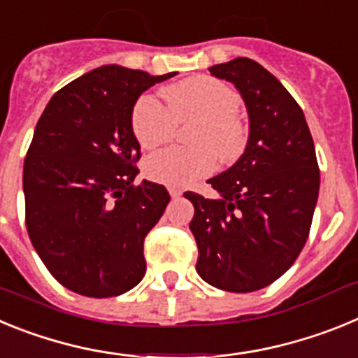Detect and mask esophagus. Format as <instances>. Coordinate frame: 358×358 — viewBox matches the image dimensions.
<instances>
[{
	"label": "esophagus",
	"mask_w": 358,
	"mask_h": 358,
	"mask_svg": "<svg viewBox=\"0 0 358 358\" xmlns=\"http://www.w3.org/2000/svg\"><path fill=\"white\" fill-rule=\"evenodd\" d=\"M170 195H172V199H179L182 195V189L179 188H170Z\"/></svg>",
	"instance_id": "esophagus-1"
}]
</instances>
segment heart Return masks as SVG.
<instances>
[{
	"label": "heart",
	"mask_w": 358,
	"mask_h": 358,
	"mask_svg": "<svg viewBox=\"0 0 358 358\" xmlns=\"http://www.w3.org/2000/svg\"><path fill=\"white\" fill-rule=\"evenodd\" d=\"M169 109L152 94L138 98L132 109V132L143 148L172 138L176 123L194 122L188 129L192 147H170L145 161V176L172 188H185L217 169V154L226 163L242 156L249 132L235 113L238 93L226 82L206 75L186 78L163 91Z\"/></svg>",
	"instance_id": "obj_1"
}]
</instances>
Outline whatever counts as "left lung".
Instances as JSON below:
<instances>
[{"instance_id":"8db88e82","label":"left lung","mask_w":358,"mask_h":358,"mask_svg":"<svg viewBox=\"0 0 358 358\" xmlns=\"http://www.w3.org/2000/svg\"><path fill=\"white\" fill-rule=\"evenodd\" d=\"M231 82L249 115L248 147L211 177L217 199L186 192L195 208L189 229L197 273L227 292L271 285L301 252L319 195V166L301 107L280 80L248 57L210 68Z\"/></svg>"}]
</instances>
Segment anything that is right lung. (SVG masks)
<instances>
[{"label":"right lung","mask_w":358,"mask_h":358,"mask_svg":"<svg viewBox=\"0 0 358 358\" xmlns=\"http://www.w3.org/2000/svg\"><path fill=\"white\" fill-rule=\"evenodd\" d=\"M173 75L100 66L57 91L37 122L23 169L27 229L73 292L120 296L143 280L145 236L170 195L134 185L141 147L131 118L141 93Z\"/></svg>","instance_id":"add662e5"}]
</instances>
